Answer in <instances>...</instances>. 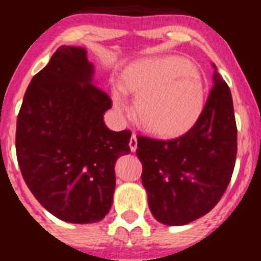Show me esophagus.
Here are the masks:
<instances>
[{
	"instance_id": "1",
	"label": "esophagus",
	"mask_w": 261,
	"mask_h": 261,
	"mask_svg": "<svg viewBox=\"0 0 261 261\" xmlns=\"http://www.w3.org/2000/svg\"><path fill=\"white\" fill-rule=\"evenodd\" d=\"M129 147H130V150L132 151H136V149H137V136L133 133L132 137H130V141H129Z\"/></svg>"
}]
</instances>
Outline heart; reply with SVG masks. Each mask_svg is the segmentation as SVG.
I'll return each instance as SVG.
<instances>
[{
    "label": "heart",
    "instance_id": "1",
    "mask_svg": "<svg viewBox=\"0 0 261 261\" xmlns=\"http://www.w3.org/2000/svg\"><path fill=\"white\" fill-rule=\"evenodd\" d=\"M121 86L112 91L115 108L121 114L128 112L125 91L136 94L140 123L159 136H175L191 128L205 105L201 74L181 57H154L133 62L124 70Z\"/></svg>",
    "mask_w": 261,
    "mask_h": 261
}]
</instances>
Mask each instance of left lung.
<instances>
[{
	"instance_id": "left-lung-1",
	"label": "left lung",
	"mask_w": 261,
	"mask_h": 261,
	"mask_svg": "<svg viewBox=\"0 0 261 261\" xmlns=\"http://www.w3.org/2000/svg\"><path fill=\"white\" fill-rule=\"evenodd\" d=\"M213 86L195 125L172 140L137 136L142 184L156 221L180 226L217 205L237 159V123L230 89L216 65Z\"/></svg>"
}]
</instances>
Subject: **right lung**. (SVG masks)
<instances>
[{"label": "right lung", "mask_w": 261, "mask_h": 261, "mask_svg": "<svg viewBox=\"0 0 261 261\" xmlns=\"http://www.w3.org/2000/svg\"><path fill=\"white\" fill-rule=\"evenodd\" d=\"M93 73L85 48L61 45L31 80L17 119L23 179L49 213L71 223L105 218L116 159L130 153L132 132H114L103 121L112 100L91 84Z\"/></svg>", "instance_id": "1"}]
</instances>
